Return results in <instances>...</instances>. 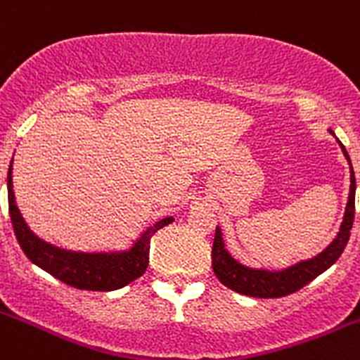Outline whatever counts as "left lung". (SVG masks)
Listing matches in <instances>:
<instances>
[{
    "mask_svg": "<svg viewBox=\"0 0 360 360\" xmlns=\"http://www.w3.org/2000/svg\"><path fill=\"white\" fill-rule=\"evenodd\" d=\"M330 131L334 134V131ZM335 136V134H334ZM338 140V139H335ZM342 154L347 158L350 165V193H348V202L342 214V221L339 226L338 234L334 240L320 252L316 256L309 257V259H300L290 266L282 268V270H266V268H254L240 263L236 257L227 250L226 241H224V233L220 226H217V234L213 241V252H211V263H213V271L218 277V281L227 286L229 290L236 293L247 295V297L256 298H278L286 297V295L295 293L305 284L323 274L325 270L332 266L339 256L342 254L345 247L350 238L352 226H354L355 217V174L352 169V161L348 156L347 149L338 140Z\"/></svg>",
    "mask_w": 360,
    "mask_h": 360,
    "instance_id": "8db88e82",
    "label": "left lung"
}]
</instances>
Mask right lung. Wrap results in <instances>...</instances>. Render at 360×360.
Returning <instances> with one entry per match:
<instances>
[{"label":"right lung","instance_id":"right-lung-1","mask_svg":"<svg viewBox=\"0 0 360 360\" xmlns=\"http://www.w3.org/2000/svg\"><path fill=\"white\" fill-rule=\"evenodd\" d=\"M12 163L13 158L10 161L8 176H6L10 220H12L15 238H18L22 252L33 264L69 286L86 291H115L142 277L149 264L150 238L161 227L172 224L174 217H165L147 226L131 241L127 248L101 252L69 250V248L42 240L30 229V226L22 218L21 210L18 207V202H15Z\"/></svg>","mask_w":360,"mask_h":360}]
</instances>
